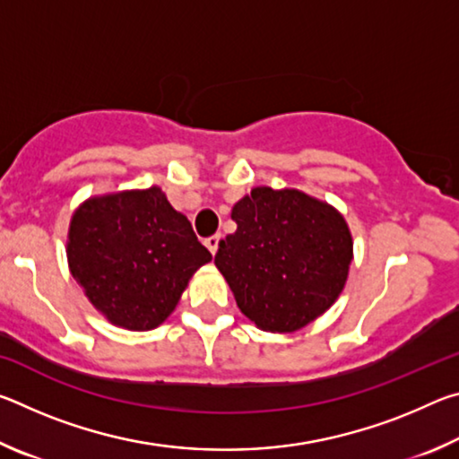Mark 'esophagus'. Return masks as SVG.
Here are the masks:
<instances>
[{
    "label": "esophagus",
    "mask_w": 459,
    "mask_h": 459,
    "mask_svg": "<svg viewBox=\"0 0 459 459\" xmlns=\"http://www.w3.org/2000/svg\"><path fill=\"white\" fill-rule=\"evenodd\" d=\"M221 235H212V237H208L206 240H204V245L208 247V251H211L212 255L219 251V245H221Z\"/></svg>",
    "instance_id": "1"
}]
</instances>
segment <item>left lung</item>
<instances>
[{
    "label": "left lung",
    "mask_w": 459,
    "mask_h": 459,
    "mask_svg": "<svg viewBox=\"0 0 459 459\" xmlns=\"http://www.w3.org/2000/svg\"><path fill=\"white\" fill-rule=\"evenodd\" d=\"M230 219L237 230L221 240L214 265L248 320L290 333L328 312L354 259L352 232L336 208L295 188L257 186Z\"/></svg>",
    "instance_id": "1"
}]
</instances>
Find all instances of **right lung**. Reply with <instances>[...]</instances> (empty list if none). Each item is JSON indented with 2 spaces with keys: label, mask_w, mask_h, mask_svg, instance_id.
Listing matches in <instances>:
<instances>
[{
  "label": "right lung",
  "mask_w": 459,
  "mask_h": 459,
  "mask_svg": "<svg viewBox=\"0 0 459 459\" xmlns=\"http://www.w3.org/2000/svg\"><path fill=\"white\" fill-rule=\"evenodd\" d=\"M66 259L107 322L145 332L168 320L212 255L164 190L152 186L84 200L68 224Z\"/></svg>",
  "instance_id": "1"
}]
</instances>
